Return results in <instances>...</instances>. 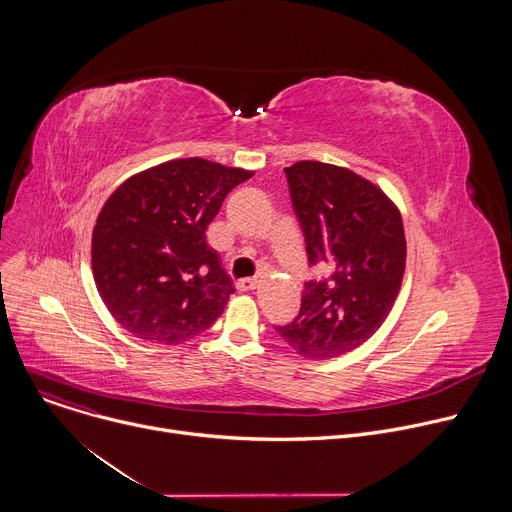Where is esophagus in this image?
<instances>
[{"mask_svg":"<svg viewBox=\"0 0 512 512\" xmlns=\"http://www.w3.org/2000/svg\"><path fill=\"white\" fill-rule=\"evenodd\" d=\"M257 285H259V281H257L255 277H243V279L237 281V289H239V291H251V289H255Z\"/></svg>","mask_w":512,"mask_h":512,"instance_id":"1","label":"esophagus"}]
</instances>
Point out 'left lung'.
I'll list each match as a JSON object with an SVG mask.
<instances>
[{"label": "left lung", "instance_id": "8db88e82", "mask_svg": "<svg viewBox=\"0 0 512 512\" xmlns=\"http://www.w3.org/2000/svg\"><path fill=\"white\" fill-rule=\"evenodd\" d=\"M310 263L298 318L277 328L306 358H332L367 342L387 320L405 275L407 243L397 204L360 174L316 160L285 168Z\"/></svg>", "mask_w": 512, "mask_h": 512}]
</instances>
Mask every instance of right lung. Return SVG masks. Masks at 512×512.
<instances>
[{
	"label": "right lung",
	"instance_id": "add662e5",
	"mask_svg": "<svg viewBox=\"0 0 512 512\" xmlns=\"http://www.w3.org/2000/svg\"><path fill=\"white\" fill-rule=\"evenodd\" d=\"M253 174L180 158L129 176L105 200L91 267L103 304L127 332L174 346L223 314L235 287L206 229L227 194Z\"/></svg>",
	"mask_w": 512,
	"mask_h": 512
}]
</instances>
